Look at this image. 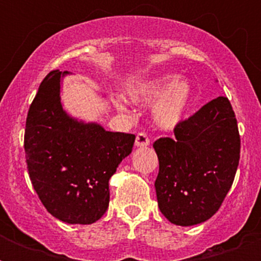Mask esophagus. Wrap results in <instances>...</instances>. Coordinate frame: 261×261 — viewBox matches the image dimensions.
Listing matches in <instances>:
<instances>
[{"instance_id":"1","label":"esophagus","mask_w":261,"mask_h":261,"mask_svg":"<svg viewBox=\"0 0 261 261\" xmlns=\"http://www.w3.org/2000/svg\"><path fill=\"white\" fill-rule=\"evenodd\" d=\"M149 143H150V141H149V137H147L145 133H139V134L137 135V138H135V146L146 147V146H149Z\"/></svg>"}]
</instances>
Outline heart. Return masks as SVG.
<instances>
[{
	"mask_svg": "<svg viewBox=\"0 0 261 261\" xmlns=\"http://www.w3.org/2000/svg\"><path fill=\"white\" fill-rule=\"evenodd\" d=\"M195 97V88L188 79L177 74H163L145 80L127 90L128 101L135 106H150L155 102L151 118L161 131H173L186 120ZM120 114H127V106L115 102Z\"/></svg>",
	"mask_w": 261,
	"mask_h": 261,
	"instance_id": "heart-1",
	"label": "heart"
}]
</instances>
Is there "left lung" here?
Segmentation results:
<instances>
[{
	"mask_svg": "<svg viewBox=\"0 0 261 261\" xmlns=\"http://www.w3.org/2000/svg\"><path fill=\"white\" fill-rule=\"evenodd\" d=\"M160 172L154 182L160 211L169 222L194 226L218 211L240 160L234 111L226 97L203 106L174 128V138L154 142Z\"/></svg>",
	"mask_w": 261,
	"mask_h": 261,
	"instance_id": "left-lung-1",
	"label": "left lung"
}]
</instances>
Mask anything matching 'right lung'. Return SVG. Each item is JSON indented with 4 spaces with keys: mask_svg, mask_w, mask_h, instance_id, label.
I'll return each mask as SVG.
<instances>
[{
    "mask_svg": "<svg viewBox=\"0 0 261 261\" xmlns=\"http://www.w3.org/2000/svg\"><path fill=\"white\" fill-rule=\"evenodd\" d=\"M67 71H50L31 104L24 149L30 178L43 206L70 225H90L110 203L111 176L130 154L135 135L107 131L63 107Z\"/></svg>",
    "mask_w": 261,
    "mask_h": 261,
    "instance_id": "right-lung-1",
    "label": "right lung"
}]
</instances>
